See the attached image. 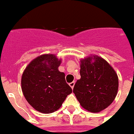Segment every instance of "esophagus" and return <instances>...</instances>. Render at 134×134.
<instances>
[{
	"mask_svg": "<svg viewBox=\"0 0 134 134\" xmlns=\"http://www.w3.org/2000/svg\"><path fill=\"white\" fill-rule=\"evenodd\" d=\"M75 81H73V82H72V83H70L69 85H70V86L72 88H74V86H75Z\"/></svg>",
	"mask_w": 134,
	"mask_h": 134,
	"instance_id": "obj_1",
	"label": "esophagus"
}]
</instances>
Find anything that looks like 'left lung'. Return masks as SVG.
Listing matches in <instances>:
<instances>
[{"label":"left lung","instance_id":"obj_1","mask_svg":"<svg viewBox=\"0 0 134 134\" xmlns=\"http://www.w3.org/2000/svg\"><path fill=\"white\" fill-rule=\"evenodd\" d=\"M80 79L73 92L80 105L91 113H99L115 99L118 77L113 67L96 55L80 60Z\"/></svg>","mask_w":134,"mask_h":134}]
</instances>
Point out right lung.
Instances as JSON below:
<instances>
[{
  "label": "right lung",
  "instance_id": "add662e5",
  "mask_svg": "<svg viewBox=\"0 0 134 134\" xmlns=\"http://www.w3.org/2000/svg\"><path fill=\"white\" fill-rule=\"evenodd\" d=\"M61 61L54 54H43L32 60L22 73V93L27 102L40 113L57 111L72 92L66 83L65 74L59 71Z\"/></svg>",
  "mask_w": 134,
  "mask_h": 134
}]
</instances>
